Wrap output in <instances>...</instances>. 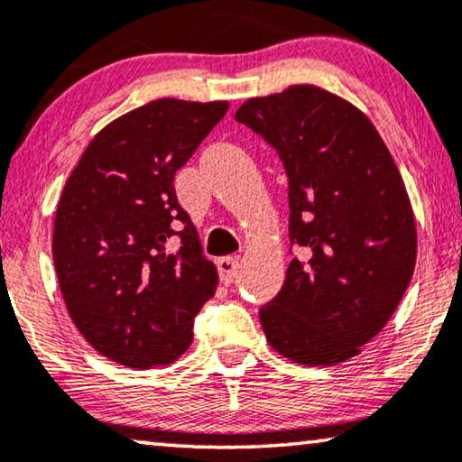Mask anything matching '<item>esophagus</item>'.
Wrapping results in <instances>:
<instances>
[{
  "instance_id": "esophagus-1",
  "label": "esophagus",
  "mask_w": 462,
  "mask_h": 462,
  "mask_svg": "<svg viewBox=\"0 0 462 462\" xmlns=\"http://www.w3.org/2000/svg\"><path fill=\"white\" fill-rule=\"evenodd\" d=\"M217 267H218L220 282H223L225 286H231L233 280H236V277H237V271H239V261H237V258L236 256L218 258Z\"/></svg>"
}]
</instances>
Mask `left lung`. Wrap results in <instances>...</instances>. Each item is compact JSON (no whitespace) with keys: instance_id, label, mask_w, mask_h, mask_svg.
<instances>
[{"instance_id":"1","label":"left lung","mask_w":462,"mask_h":462,"mask_svg":"<svg viewBox=\"0 0 462 462\" xmlns=\"http://www.w3.org/2000/svg\"><path fill=\"white\" fill-rule=\"evenodd\" d=\"M280 155L288 176L292 258L261 307L269 345L305 365L356 357L400 305L416 263L402 174L370 119L315 86L250 98L236 113Z\"/></svg>"}]
</instances>
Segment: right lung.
<instances>
[{"instance_id": "add662e5", "label": "right lung", "mask_w": 462, "mask_h": 462, "mask_svg": "<svg viewBox=\"0 0 462 462\" xmlns=\"http://www.w3.org/2000/svg\"><path fill=\"white\" fill-rule=\"evenodd\" d=\"M226 106L176 98L138 106L100 130L69 176L54 218L56 275L73 324L113 362L172 364L214 296L217 267L176 199L174 174Z\"/></svg>"}]
</instances>
